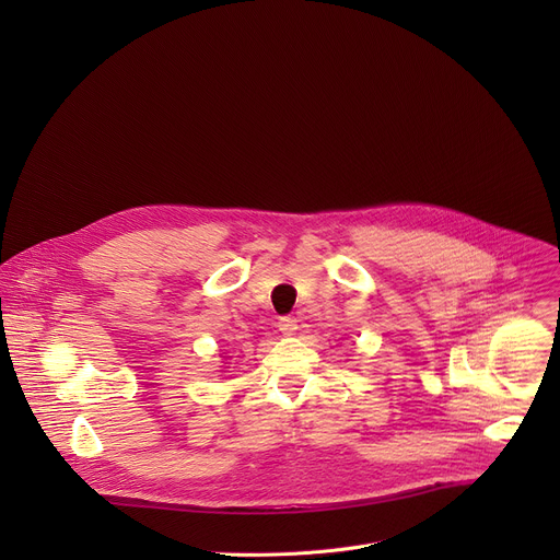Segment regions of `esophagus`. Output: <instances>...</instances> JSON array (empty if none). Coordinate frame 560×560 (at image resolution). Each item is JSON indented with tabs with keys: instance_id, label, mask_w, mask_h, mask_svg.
<instances>
[{
	"instance_id": "obj_1",
	"label": "esophagus",
	"mask_w": 560,
	"mask_h": 560,
	"mask_svg": "<svg viewBox=\"0 0 560 560\" xmlns=\"http://www.w3.org/2000/svg\"><path fill=\"white\" fill-rule=\"evenodd\" d=\"M279 330L283 335H292L296 330V318L294 316H281L279 318Z\"/></svg>"
}]
</instances>
